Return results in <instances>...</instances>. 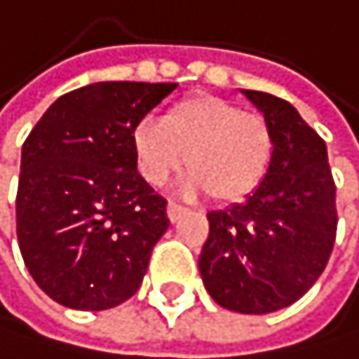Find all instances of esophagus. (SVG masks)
I'll use <instances>...</instances> for the list:
<instances>
[{
    "label": "esophagus",
    "instance_id": "esophagus-1",
    "mask_svg": "<svg viewBox=\"0 0 359 359\" xmlns=\"http://www.w3.org/2000/svg\"><path fill=\"white\" fill-rule=\"evenodd\" d=\"M183 213H185V207H183V205H178V203H174V201L168 203V218H170L172 222H176Z\"/></svg>",
    "mask_w": 359,
    "mask_h": 359
}]
</instances>
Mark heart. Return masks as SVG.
<instances>
[{
    "instance_id": "heart-1",
    "label": "heart",
    "mask_w": 359,
    "mask_h": 359,
    "mask_svg": "<svg viewBox=\"0 0 359 359\" xmlns=\"http://www.w3.org/2000/svg\"><path fill=\"white\" fill-rule=\"evenodd\" d=\"M130 141L137 170L150 185H163L187 156L183 189L207 191L215 203H238L257 189L275 148L264 115L211 93L178 100L161 121L141 119Z\"/></svg>"
}]
</instances>
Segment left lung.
Here are the masks:
<instances>
[{
  "label": "left lung",
  "instance_id": "left-lung-1",
  "mask_svg": "<svg viewBox=\"0 0 359 359\" xmlns=\"http://www.w3.org/2000/svg\"><path fill=\"white\" fill-rule=\"evenodd\" d=\"M272 133V161L244 203L207 213L198 268L211 299L240 314H270L316 283L334 250L336 183L320 135L290 102L244 91Z\"/></svg>",
  "mask_w": 359,
  "mask_h": 359
}]
</instances>
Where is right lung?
<instances>
[{
    "label": "right lung",
    "mask_w": 359,
    "mask_h": 359,
    "mask_svg": "<svg viewBox=\"0 0 359 359\" xmlns=\"http://www.w3.org/2000/svg\"><path fill=\"white\" fill-rule=\"evenodd\" d=\"M174 82H95L60 95L21 150L17 240L32 279L72 309L128 301L170 226L137 172L133 128Z\"/></svg>",
    "instance_id": "1"
}]
</instances>
